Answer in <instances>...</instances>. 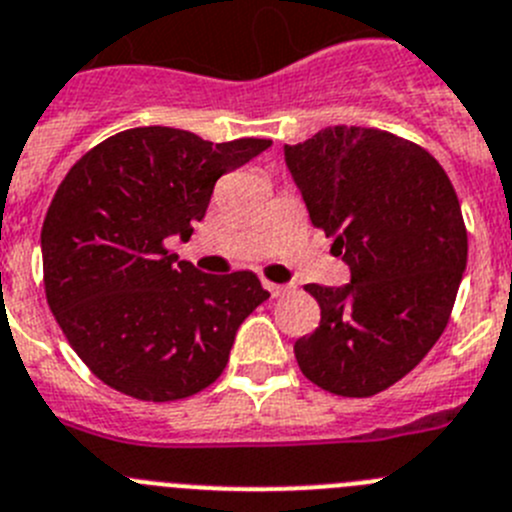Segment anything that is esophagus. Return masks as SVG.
<instances>
[{
    "label": "esophagus",
    "mask_w": 512,
    "mask_h": 512,
    "mask_svg": "<svg viewBox=\"0 0 512 512\" xmlns=\"http://www.w3.org/2000/svg\"><path fill=\"white\" fill-rule=\"evenodd\" d=\"M264 289H269L271 297H284V294L292 292L289 284H274V281H266V279H264Z\"/></svg>",
    "instance_id": "esophagus-1"
}]
</instances>
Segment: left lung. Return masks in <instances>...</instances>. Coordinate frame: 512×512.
<instances>
[{
    "instance_id": "1",
    "label": "left lung",
    "mask_w": 512,
    "mask_h": 512,
    "mask_svg": "<svg viewBox=\"0 0 512 512\" xmlns=\"http://www.w3.org/2000/svg\"><path fill=\"white\" fill-rule=\"evenodd\" d=\"M284 159L312 225L350 266L345 287H304L322 317L294 342L297 363L335 396H375L447 327L467 266L457 192L426 149L381 129L327 126Z\"/></svg>"
}]
</instances>
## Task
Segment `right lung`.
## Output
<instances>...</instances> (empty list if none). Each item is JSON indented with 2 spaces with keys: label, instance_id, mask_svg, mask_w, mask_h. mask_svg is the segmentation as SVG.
I'll list each match as a JSON object with an SVG mask.
<instances>
[{
  "label": "right lung",
  "instance_id": "1",
  "mask_svg": "<svg viewBox=\"0 0 512 512\" xmlns=\"http://www.w3.org/2000/svg\"><path fill=\"white\" fill-rule=\"evenodd\" d=\"M269 147L139 126L70 167L40 233L45 297L106 386L164 403L223 373L238 327L269 292L253 271L203 274L167 251V238H190L218 177Z\"/></svg>",
  "mask_w": 512,
  "mask_h": 512
}]
</instances>
